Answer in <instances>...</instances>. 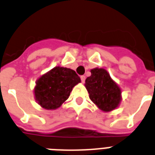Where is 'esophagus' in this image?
<instances>
[{"label":"esophagus","mask_w":155,"mask_h":155,"mask_svg":"<svg viewBox=\"0 0 155 155\" xmlns=\"http://www.w3.org/2000/svg\"><path fill=\"white\" fill-rule=\"evenodd\" d=\"M80 79H81L82 83L84 84V82H85V79H86V77H85V75H81V77H80Z\"/></svg>","instance_id":"esophagus-1"}]
</instances>
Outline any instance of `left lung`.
Segmentation results:
<instances>
[{
    "mask_svg": "<svg viewBox=\"0 0 155 155\" xmlns=\"http://www.w3.org/2000/svg\"><path fill=\"white\" fill-rule=\"evenodd\" d=\"M91 76L85 80L89 98L101 110L108 112L119 107L121 102V89L104 68H93Z\"/></svg>",
    "mask_w": 155,
    "mask_h": 155,
    "instance_id": "8db88e82",
    "label": "left lung"
}]
</instances>
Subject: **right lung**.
<instances>
[{
    "instance_id": "1",
    "label": "right lung",
    "mask_w": 155,
    "mask_h": 155,
    "mask_svg": "<svg viewBox=\"0 0 155 155\" xmlns=\"http://www.w3.org/2000/svg\"><path fill=\"white\" fill-rule=\"evenodd\" d=\"M80 82L74 70L55 67L36 80L35 99L41 107L55 110L68 99L72 88Z\"/></svg>"
}]
</instances>
